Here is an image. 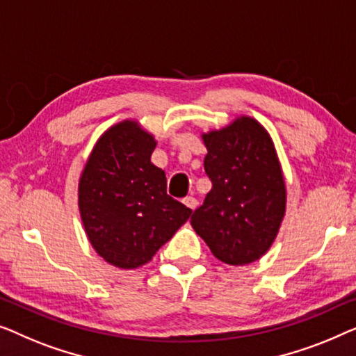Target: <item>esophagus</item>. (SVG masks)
Returning a JSON list of instances; mask_svg holds the SVG:
<instances>
[{"instance_id": "obj_1", "label": "esophagus", "mask_w": 356, "mask_h": 356, "mask_svg": "<svg viewBox=\"0 0 356 356\" xmlns=\"http://www.w3.org/2000/svg\"><path fill=\"white\" fill-rule=\"evenodd\" d=\"M184 204L187 208H190V209H195V208H197L198 202H197V198H195V197H185L184 198Z\"/></svg>"}]
</instances>
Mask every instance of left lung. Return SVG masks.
Wrapping results in <instances>:
<instances>
[{
    "label": "left lung",
    "mask_w": 356,
    "mask_h": 356,
    "mask_svg": "<svg viewBox=\"0 0 356 356\" xmlns=\"http://www.w3.org/2000/svg\"><path fill=\"white\" fill-rule=\"evenodd\" d=\"M202 138L211 190L190 224L222 263L257 261L273 245L285 214L287 193L273 140L248 116Z\"/></svg>",
    "instance_id": "obj_1"
}]
</instances>
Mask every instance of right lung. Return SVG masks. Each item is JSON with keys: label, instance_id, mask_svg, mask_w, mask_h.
Listing matches in <instances>:
<instances>
[{"label": "right lung", "instance_id": "add662e5", "mask_svg": "<svg viewBox=\"0 0 356 356\" xmlns=\"http://www.w3.org/2000/svg\"><path fill=\"white\" fill-rule=\"evenodd\" d=\"M154 147L138 122H119L99 137L79 180L85 232L95 252L116 268L152 261L192 214L168 195L166 174L152 163Z\"/></svg>", "mask_w": 356, "mask_h": 356}]
</instances>
